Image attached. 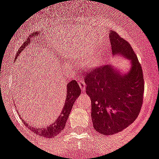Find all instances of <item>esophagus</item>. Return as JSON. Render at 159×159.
<instances>
[{
  "instance_id": "34e87169",
  "label": "esophagus",
  "mask_w": 159,
  "mask_h": 159,
  "mask_svg": "<svg viewBox=\"0 0 159 159\" xmlns=\"http://www.w3.org/2000/svg\"><path fill=\"white\" fill-rule=\"evenodd\" d=\"M79 84H80V87L81 90H84V89H85L86 84H85V82H84L83 80H79Z\"/></svg>"
}]
</instances>
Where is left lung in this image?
<instances>
[{"instance_id":"left-lung-1","label":"left lung","mask_w":159,"mask_h":159,"mask_svg":"<svg viewBox=\"0 0 159 159\" xmlns=\"http://www.w3.org/2000/svg\"><path fill=\"white\" fill-rule=\"evenodd\" d=\"M113 54H121L131 62L121 73L110 66L87 69L86 92L91 100V118L95 130L104 135L121 132L136 120L143 104L144 82L142 67L129 42L110 31Z\"/></svg>"}]
</instances>
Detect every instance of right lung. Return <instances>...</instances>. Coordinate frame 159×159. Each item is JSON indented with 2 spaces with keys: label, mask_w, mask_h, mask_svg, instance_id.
Instances as JSON below:
<instances>
[{
  "label": "right lung",
  "mask_w": 159,
  "mask_h": 159,
  "mask_svg": "<svg viewBox=\"0 0 159 159\" xmlns=\"http://www.w3.org/2000/svg\"><path fill=\"white\" fill-rule=\"evenodd\" d=\"M28 43H30V42H28ZM26 46L27 45H25L24 47V48H26ZM24 48H22L21 51H18L17 56H16L15 59L17 60V58L19 57V55L20 54V53L22 52V51ZM66 91H67V94H66V103H65L62 111H61L59 116L50 126H46L44 128L33 127V129H33V130L35 131L36 134H39V135L42 136L43 137L51 138V137L58 135V134H60L64 129L65 126H66V123L68 120V118H69L70 111L72 108V106H73L76 98L81 93L80 87L79 86L77 81L75 80H72L71 82H69L68 84ZM22 121L24 122V123L27 124V126H28L27 122H25L23 119H22Z\"/></svg>",
  "instance_id": "1"
}]
</instances>
